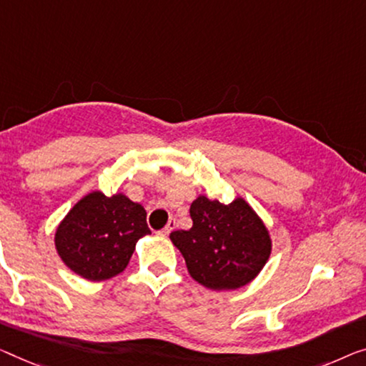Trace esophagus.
Returning a JSON list of instances; mask_svg holds the SVG:
<instances>
[{
  "label": "esophagus",
  "mask_w": 366,
  "mask_h": 366,
  "mask_svg": "<svg viewBox=\"0 0 366 366\" xmlns=\"http://www.w3.org/2000/svg\"><path fill=\"white\" fill-rule=\"evenodd\" d=\"M174 228H176V218H169V223L164 227V230H161V233H162V235H164V237H167L169 233H171V232L174 230Z\"/></svg>",
  "instance_id": "obj_1"
}]
</instances>
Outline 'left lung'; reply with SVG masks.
Returning a JSON list of instances; mask_svg holds the SVG:
<instances>
[{
    "label": "left lung",
    "instance_id": "left-lung-1",
    "mask_svg": "<svg viewBox=\"0 0 366 366\" xmlns=\"http://www.w3.org/2000/svg\"><path fill=\"white\" fill-rule=\"evenodd\" d=\"M194 225L169 238L182 253L189 274L212 291H235L268 263L272 239L263 218L243 197L232 204L199 195L190 205Z\"/></svg>",
    "mask_w": 366,
    "mask_h": 366
}]
</instances>
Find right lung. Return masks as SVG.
<instances>
[{
	"mask_svg": "<svg viewBox=\"0 0 366 366\" xmlns=\"http://www.w3.org/2000/svg\"><path fill=\"white\" fill-rule=\"evenodd\" d=\"M146 210L123 192L81 197L59 223L54 244L62 263L86 281H107L127 268L139 238L149 235Z\"/></svg>",
	"mask_w": 366,
	"mask_h": 366,
	"instance_id": "1",
	"label": "right lung"
}]
</instances>
